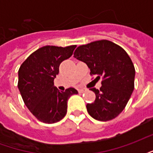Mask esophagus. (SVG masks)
<instances>
[{
	"mask_svg": "<svg viewBox=\"0 0 153 153\" xmlns=\"http://www.w3.org/2000/svg\"><path fill=\"white\" fill-rule=\"evenodd\" d=\"M78 91H79V93H83L84 91H85V89H84V88H79V89L78 90Z\"/></svg>",
	"mask_w": 153,
	"mask_h": 153,
	"instance_id": "esophagus-1",
	"label": "esophagus"
}]
</instances>
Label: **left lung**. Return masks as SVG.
<instances>
[{"label": "left lung", "mask_w": 153, "mask_h": 153, "mask_svg": "<svg viewBox=\"0 0 153 153\" xmlns=\"http://www.w3.org/2000/svg\"><path fill=\"white\" fill-rule=\"evenodd\" d=\"M74 57L86 63L90 74L97 75L96 79L102 78L99 90L90 89L96 99L87 104L88 114L100 121L118 116L134 88L135 69L127 52L111 41L100 40L77 47Z\"/></svg>", "instance_id": "1"}]
</instances>
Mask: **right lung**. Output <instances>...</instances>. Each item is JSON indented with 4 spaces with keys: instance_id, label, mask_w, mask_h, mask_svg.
<instances>
[{
    "instance_id": "add662e5",
    "label": "right lung",
    "mask_w": 153,
    "mask_h": 153,
    "mask_svg": "<svg viewBox=\"0 0 153 153\" xmlns=\"http://www.w3.org/2000/svg\"><path fill=\"white\" fill-rule=\"evenodd\" d=\"M76 45L61 47L45 46L35 51L19 70L18 88L24 102L38 120L53 124L67 112V102L78 91L69 88L65 92L54 86L59 66L70 58Z\"/></svg>"
}]
</instances>
